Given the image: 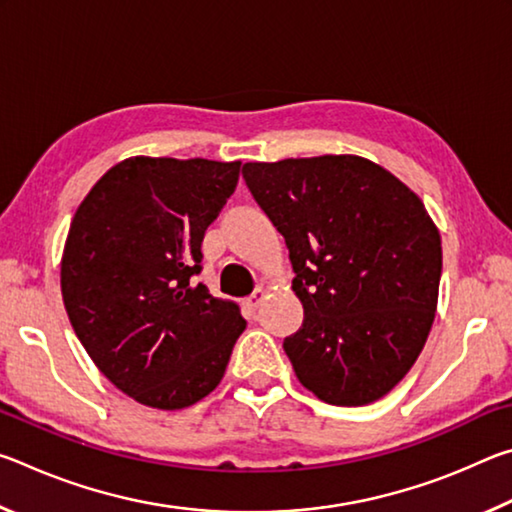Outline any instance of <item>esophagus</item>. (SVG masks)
I'll return each mask as SVG.
<instances>
[{"label": "esophagus", "instance_id": "34e87169", "mask_svg": "<svg viewBox=\"0 0 512 512\" xmlns=\"http://www.w3.org/2000/svg\"><path fill=\"white\" fill-rule=\"evenodd\" d=\"M264 298H266V291H264V289H257V291L253 293V296H250V298L244 302V309L248 311L250 316H253L255 311L259 309V305H262V302H264Z\"/></svg>", "mask_w": 512, "mask_h": 512}]
</instances>
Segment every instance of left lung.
Segmentation results:
<instances>
[{
	"mask_svg": "<svg viewBox=\"0 0 512 512\" xmlns=\"http://www.w3.org/2000/svg\"><path fill=\"white\" fill-rule=\"evenodd\" d=\"M244 178L296 273L305 320L284 352L300 384L336 406L391 393L436 318L443 246L427 207L359 155L246 162Z\"/></svg>",
	"mask_w": 512,
	"mask_h": 512,
	"instance_id": "8db88e82",
	"label": "left lung"
}]
</instances>
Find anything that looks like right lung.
Returning <instances> with one entry per match:
<instances>
[{
	"label": "right lung",
	"mask_w": 512,
	"mask_h": 512,
	"mask_svg": "<svg viewBox=\"0 0 512 512\" xmlns=\"http://www.w3.org/2000/svg\"><path fill=\"white\" fill-rule=\"evenodd\" d=\"M241 162L135 155L97 180L69 225L60 291L76 336L121 393L176 411L210 395L246 329L214 298L201 244Z\"/></svg>",
	"instance_id": "add662e5"
}]
</instances>
